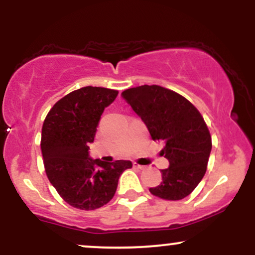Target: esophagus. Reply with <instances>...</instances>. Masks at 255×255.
Returning a JSON list of instances; mask_svg holds the SVG:
<instances>
[{
    "mask_svg": "<svg viewBox=\"0 0 255 255\" xmlns=\"http://www.w3.org/2000/svg\"><path fill=\"white\" fill-rule=\"evenodd\" d=\"M133 166H134V168H136V169H140V170H144V169H146V168H147V166H146V165H141V164H137V163H135V162H134V163H133Z\"/></svg>",
    "mask_w": 255,
    "mask_h": 255,
    "instance_id": "obj_1",
    "label": "esophagus"
}]
</instances>
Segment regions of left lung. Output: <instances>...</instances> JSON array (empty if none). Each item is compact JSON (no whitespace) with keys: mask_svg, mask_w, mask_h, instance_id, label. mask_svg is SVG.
I'll return each instance as SVG.
<instances>
[{"mask_svg":"<svg viewBox=\"0 0 255 255\" xmlns=\"http://www.w3.org/2000/svg\"><path fill=\"white\" fill-rule=\"evenodd\" d=\"M122 98L146 125L153 140L165 144L162 154L169 168L150 192L165 200H181L194 191L206 172L212 142L203 116L191 102L158 85L122 92Z\"/></svg>","mask_w":255,"mask_h":255,"instance_id":"left-lung-1","label":"left lung"}]
</instances>
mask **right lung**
<instances>
[{
    "mask_svg": "<svg viewBox=\"0 0 255 255\" xmlns=\"http://www.w3.org/2000/svg\"><path fill=\"white\" fill-rule=\"evenodd\" d=\"M119 92L86 86L61 98L44 120L42 147L46 176L66 203L80 210H96L115 195L119 178L130 160L103 162L90 157L104 109Z\"/></svg>",
    "mask_w": 255,
    "mask_h": 255,
    "instance_id": "add662e5",
    "label": "right lung"
}]
</instances>
